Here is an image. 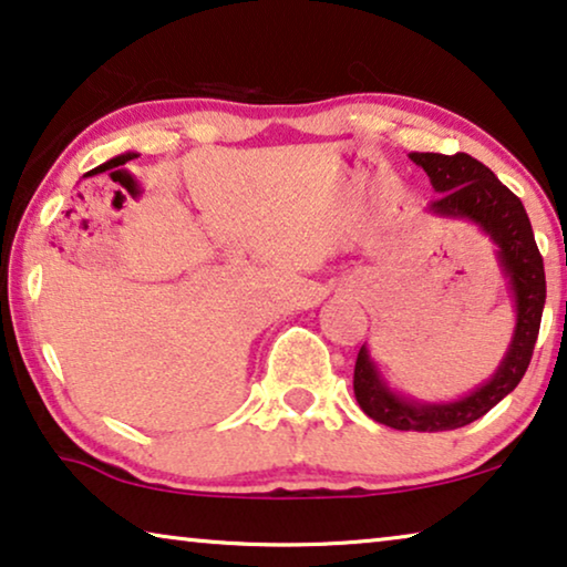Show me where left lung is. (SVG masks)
Wrapping results in <instances>:
<instances>
[{
  "label": "left lung",
  "mask_w": 567,
  "mask_h": 567,
  "mask_svg": "<svg viewBox=\"0 0 567 567\" xmlns=\"http://www.w3.org/2000/svg\"><path fill=\"white\" fill-rule=\"evenodd\" d=\"M412 163L427 173L437 196L430 200L435 214L471 218L492 234L499 244L504 272L509 275L514 302H517V331L506 351L499 371L488 384L451 404H417L402 400L379 382L367 349L359 351L353 367V394L359 408L371 420L394 430L437 433L455 430L484 417L522 382L535 351L539 320L545 308V267L535 234L522 200L506 188L484 163L466 152L441 155V152H412Z\"/></svg>",
  "instance_id": "obj_1"
}]
</instances>
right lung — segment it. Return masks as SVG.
Returning a JSON list of instances; mask_svg holds the SVG:
<instances>
[{
    "instance_id": "1",
    "label": "right lung",
    "mask_w": 567,
    "mask_h": 567,
    "mask_svg": "<svg viewBox=\"0 0 567 567\" xmlns=\"http://www.w3.org/2000/svg\"><path fill=\"white\" fill-rule=\"evenodd\" d=\"M132 157H137V155H132V152H126V155H120V157L109 159L106 165H122V163H126V159H132ZM106 165H101V167H106ZM101 167H96V171H101Z\"/></svg>"
}]
</instances>
